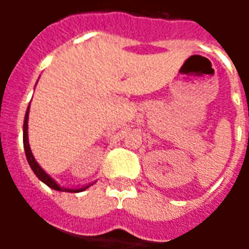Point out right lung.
Returning a JSON list of instances; mask_svg holds the SVG:
<instances>
[{
	"instance_id": "1",
	"label": "right lung",
	"mask_w": 249,
	"mask_h": 249,
	"mask_svg": "<svg viewBox=\"0 0 249 249\" xmlns=\"http://www.w3.org/2000/svg\"><path fill=\"white\" fill-rule=\"evenodd\" d=\"M30 107V105H29ZM29 107L26 109V113H25V120H24V149H25V155H26V160L29 162L30 168H32V171L35 172V175L37 178H40L41 181L44 184H46L48 187L52 188V189H56V191H60V192H82V191H85L87 188H89L92 184H88V185H84L81 188H65L61 187L60 184L57 183L54 178H52L48 173L40 167V164L36 161L35 156H33V153L30 151V145H29V139H28V120H29Z\"/></svg>"
}]
</instances>
